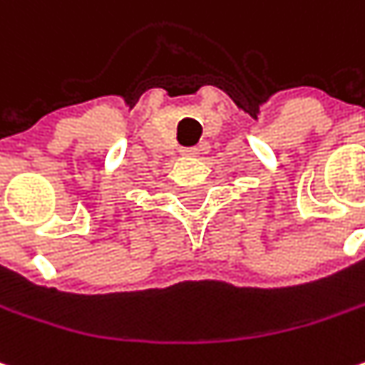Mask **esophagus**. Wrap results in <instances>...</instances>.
<instances>
[{"label":"esophagus","mask_w":365,"mask_h":365,"mask_svg":"<svg viewBox=\"0 0 365 365\" xmlns=\"http://www.w3.org/2000/svg\"><path fill=\"white\" fill-rule=\"evenodd\" d=\"M182 155H185V157H196V155H198V149H196V147H190V149H182Z\"/></svg>","instance_id":"obj_1"}]
</instances>
